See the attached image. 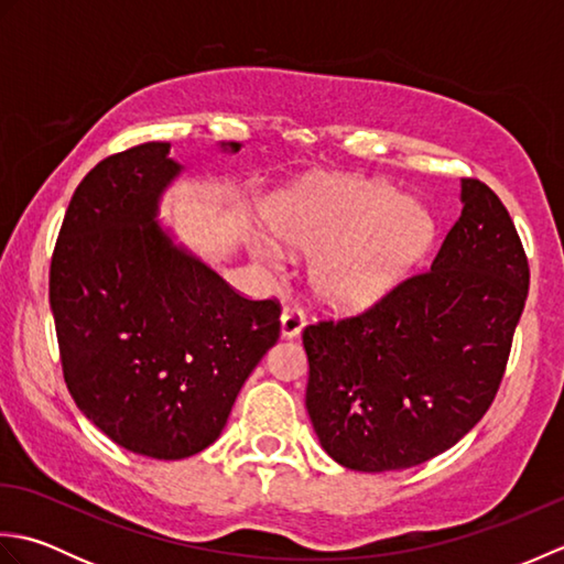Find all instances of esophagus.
<instances>
[{"instance_id": "obj_1", "label": "esophagus", "mask_w": 564, "mask_h": 564, "mask_svg": "<svg viewBox=\"0 0 564 564\" xmlns=\"http://www.w3.org/2000/svg\"><path fill=\"white\" fill-rule=\"evenodd\" d=\"M305 327V313L301 305H285L281 315V334L283 337H297Z\"/></svg>"}]
</instances>
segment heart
<instances>
[{"label":"heart","mask_w":564,"mask_h":564,"mask_svg":"<svg viewBox=\"0 0 564 564\" xmlns=\"http://www.w3.org/2000/svg\"><path fill=\"white\" fill-rule=\"evenodd\" d=\"M271 232L297 249L318 251L313 285L327 303L366 307L386 297L422 261L436 235L431 213L398 188L364 178H315L267 213ZM257 254L281 251L257 239Z\"/></svg>","instance_id":"obj_1"}]
</instances>
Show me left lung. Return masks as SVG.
I'll list each match as a JSON object with an SVG mask.
<instances>
[{
	"label": "left lung",
	"instance_id": "1",
	"mask_svg": "<svg viewBox=\"0 0 564 564\" xmlns=\"http://www.w3.org/2000/svg\"><path fill=\"white\" fill-rule=\"evenodd\" d=\"M463 210L431 269L364 313L303 329L315 434L361 473L402 470L455 446L505 378L529 295V257L505 203L460 178Z\"/></svg>",
	"mask_w": 564,
	"mask_h": 564
}]
</instances>
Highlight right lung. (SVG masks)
Instances as JSON below:
<instances>
[{
  "label": "right lung",
  "instance_id": "1",
  "mask_svg": "<svg viewBox=\"0 0 564 564\" xmlns=\"http://www.w3.org/2000/svg\"><path fill=\"white\" fill-rule=\"evenodd\" d=\"M178 172L170 142L101 160L72 196L51 259L72 400L118 446L158 460L188 458L220 436L281 334L275 297L239 295L154 220Z\"/></svg>",
  "mask_w": 564,
  "mask_h": 564
}]
</instances>
